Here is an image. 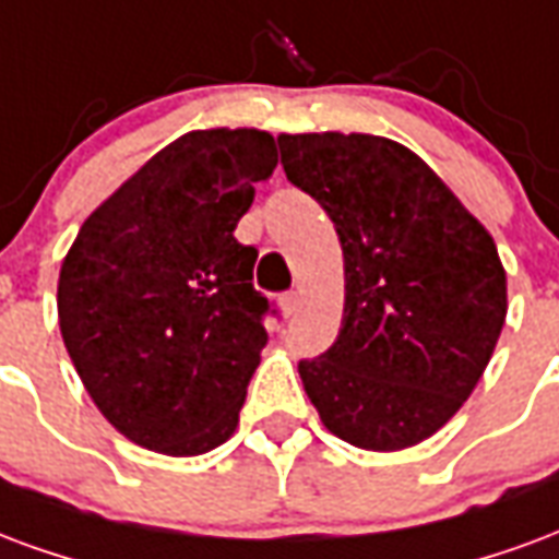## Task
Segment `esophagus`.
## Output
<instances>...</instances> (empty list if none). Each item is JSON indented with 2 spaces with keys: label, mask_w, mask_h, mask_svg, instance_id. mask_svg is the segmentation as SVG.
<instances>
[{
  "label": "esophagus",
  "mask_w": 559,
  "mask_h": 559,
  "mask_svg": "<svg viewBox=\"0 0 559 559\" xmlns=\"http://www.w3.org/2000/svg\"><path fill=\"white\" fill-rule=\"evenodd\" d=\"M280 307H283L285 319H292V316H297V309H300V295H297V292H285V295L280 297Z\"/></svg>",
  "instance_id": "obj_1"
}]
</instances>
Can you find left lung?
I'll list each match as a JSON object with an SVG mask.
<instances>
[{
    "label": "left lung",
    "mask_w": 559,
    "mask_h": 559,
    "mask_svg": "<svg viewBox=\"0 0 559 559\" xmlns=\"http://www.w3.org/2000/svg\"><path fill=\"white\" fill-rule=\"evenodd\" d=\"M285 178L333 223L345 316L300 360L336 438L364 450L426 441L486 372L507 319V274L483 223L414 151L369 133L280 136Z\"/></svg>",
    "instance_id": "left-lung-1"
}]
</instances>
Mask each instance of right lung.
I'll use <instances>...</instances> for the list:
<instances>
[{"label":"right lung","instance_id":"1","mask_svg":"<svg viewBox=\"0 0 559 559\" xmlns=\"http://www.w3.org/2000/svg\"><path fill=\"white\" fill-rule=\"evenodd\" d=\"M271 133L193 130L157 151L85 219L59 274L64 348L124 438L199 455L238 426L274 304L255 292V247L235 238Z\"/></svg>","mask_w":559,"mask_h":559}]
</instances>
